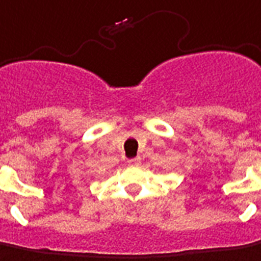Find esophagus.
<instances>
[{"label": "esophagus", "mask_w": 261, "mask_h": 261, "mask_svg": "<svg viewBox=\"0 0 261 261\" xmlns=\"http://www.w3.org/2000/svg\"><path fill=\"white\" fill-rule=\"evenodd\" d=\"M141 164V158H133V160H128V165L130 167H138Z\"/></svg>", "instance_id": "1"}]
</instances>
